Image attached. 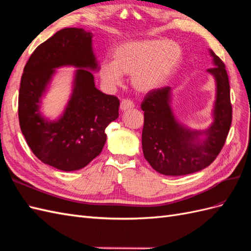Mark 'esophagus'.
I'll return each mask as SVG.
<instances>
[{
  "mask_svg": "<svg viewBox=\"0 0 251 251\" xmlns=\"http://www.w3.org/2000/svg\"><path fill=\"white\" fill-rule=\"evenodd\" d=\"M134 104L130 100H123L121 101V110L122 111H126V110H129V109L133 108Z\"/></svg>",
  "mask_w": 251,
  "mask_h": 251,
  "instance_id": "obj_1",
  "label": "esophagus"
}]
</instances>
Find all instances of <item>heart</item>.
I'll return each instance as SVG.
<instances>
[{
  "instance_id": "b5f03b06",
  "label": "heart",
  "mask_w": 251,
  "mask_h": 251,
  "mask_svg": "<svg viewBox=\"0 0 251 251\" xmlns=\"http://www.w3.org/2000/svg\"><path fill=\"white\" fill-rule=\"evenodd\" d=\"M181 58L180 46L172 40H127L114 48L112 61L100 63V77L106 87L114 88L122 83V75H130L137 92L151 93L172 78Z\"/></svg>"
}]
</instances>
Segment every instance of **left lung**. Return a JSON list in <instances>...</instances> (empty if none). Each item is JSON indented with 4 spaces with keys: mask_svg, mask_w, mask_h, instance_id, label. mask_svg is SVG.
I'll list each match as a JSON object with an SVG mask.
<instances>
[{
    "mask_svg": "<svg viewBox=\"0 0 251 251\" xmlns=\"http://www.w3.org/2000/svg\"><path fill=\"white\" fill-rule=\"evenodd\" d=\"M214 67L208 69L216 83L213 122L205 130H191L176 120L171 107V87L147 93L142 149L151 168L166 176H181L201 171L214 161L226 142L232 121L229 78L224 62L210 50Z\"/></svg>",
    "mask_w": 251,
    "mask_h": 251,
    "instance_id": "8db88e82",
    "label": "left lung"
}]
</instances>
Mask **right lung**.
<instances>
[{"label": "right lung", "instance_id": "1", "mask_svg": "<svg viewBox=\"0 0 251 251\" xmlns=\"http://www.w3.org/2000/svg\"><path fill=\"white\" fill-rule=\"evenodd\" d=\"M92 36L76 27L57 31L34 50L21 77L18 113L23 136L40 161L64 172L80 170L98 157L107 140L106 127L119 118L118 98L95 87L91 71L99 64ZM61 66L77 68L74 90L62 117L50 121L40 111L41 99Z\"/></svg>", "mask_w": 251, "mask_h": 251}]
</instances>
